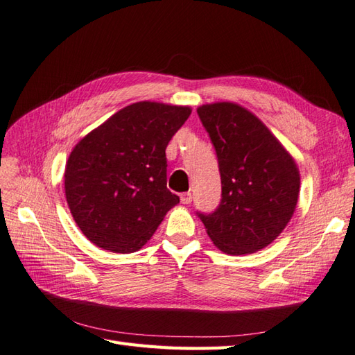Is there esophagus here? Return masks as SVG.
<instances>
[{"label": "esophagus", "mask_w": 355, "mask_h": 355, "mask_svg": "<svg viewBox=\"0 0 355 355\" xmlns=\"http://www.w3.org/2000/svg\"><path fill=\"white\" fill-rule=\"evenodd\" d=\"M180 200H182L183 205H189V202L192 201V193H191V192L180 193Z\"/></svg>", "instance_id": "1"}]
</instances>
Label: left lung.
Listing matches in <instances>:
<instances>
[{"mask_svg":"<svg viewBox=\"0 0 355 355\" xmlns=\"http://www.w3.org/2000/svg\"><path fill=\"white\" fill-rule=\"evenodd\" d=\"M197 112L221 173L220 206L197 215L221 252H258L281 235L296 209V162L258 117L236 103L202 105Z\"/></svg>","mask_w":355,"mask_h":355,"instance_id":"left-lung-1","label":"left lung"}]
</instances>
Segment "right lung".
I'll return each mask as SVG.
<instances>
[{"mask_svg":"<svg viewBox=\"0 0 355 355\" xmlns=\"http://www.w3.org/2000/svg\"><path fill=\"white\" fill-rule=\"evenodd\" d=\"M191 111L132 103L74 146L65 166V197L93 244L114 253L137 252L178 205L166 187V146Z\"/></svg>","mask_w":355,"mask_h":355,"instance_id":"right-lung-1","label":"right lung"}]
</instances>
